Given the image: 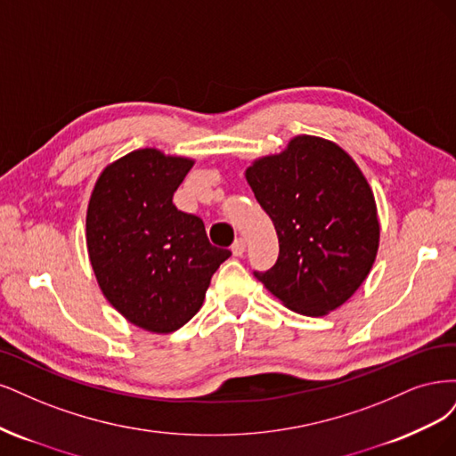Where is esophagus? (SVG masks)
Here are the masks:
<instances>
[{"label": "esophagus", "mask_w": 456, "mask_h": 456, "mask_svg": "<svg viewBox=\"0 0 456 456\" xmlns=\"http://www.w3.org/2000/svg\"><path fill=\"white\" fill-rule=\"evenodd\" d=\"M244 249H246V240L244 239H237V240L232 242V246H231L232 256H237V257H240L244 254Z\"/></svg>", "instance_id": "34e87169"}]
</instances>
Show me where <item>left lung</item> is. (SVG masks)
<instances>
[{
	"mask_svg": "<svg viewBox=\"0 0 456 456\" xmlns=\"http://www.w3.org/2000/svg\"><path fill=\"white\" fill-rule=\"evenodd\" d=\"M278 234V259L254 271L273 296L305 316L341 306L370 274L379 248L371 187L339 145L297 136L246 170Z\"/></svg>",
	"mask_w": 456,
	"mask_h": 456,
	"instance_id": "1",
	"label": "left lung"
}]
</instances>
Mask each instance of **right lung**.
I'll list each match as a JSON object with an SVG mask.
<instances>
[{
	"instance_id": "1",
	"label": "right lung",
	"mask_w": 456,
	"mask_h": 456,
	"mask_svg": "<svg viewBox=\"0 0 456 456\" xmlns=\"http://www.w3.org/2000/svg\"><path fill=\"white\" fill-rule=\"evenodd\" d=\"M193 160L138 150L115 160L94 185L86 248L106 299L153 333L180 330L202 306L229 249L210 244L199 216L172 197Z\"/></svg>"
}]
</instances>
